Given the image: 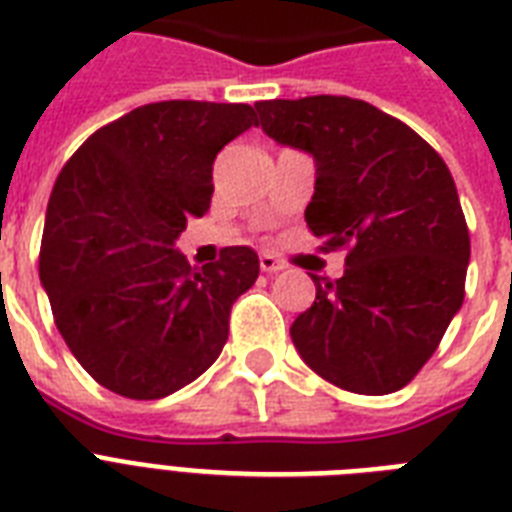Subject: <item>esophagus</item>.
Here are the masks:
<instances>
[{"mask_svg": "<svg viewBox=\"0 0 512 512\" xmlns=\"http://www.w3.org/2000/svg\"><path fill=\"white\" fill-rule=\"evenodd\" d=\"M260 268H263L265 273H279V271H284V263H281V260H276L273 255H268V252H263V255H260Z\"/></svg>", "mask_w": 512, "mask_h": 512, "instance_id": "esophagus-1", "label": "esophagus"}]
</instances>
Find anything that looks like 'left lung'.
I'll use <instances>...</instances> for the list:
<instances>
[{"label": "left lung", "instance_id": "obj_1", "mask_svg": "<svg viewBox=\"0 0 512 512\" xmlns=\"http://www.w3.org/2000/svg\"><path fill=\"white\" fill-rule=\"evenodd\" d=\"M260 127L316 162L305 223L345 273H311L316 300L289 329L303 361L350 393L401 390L462 308L470 236L457 185L425 140L364 100L255 103Z\"/></svg>", "mask_w": 512, "mask_h": 512}]
</instances>
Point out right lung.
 <instances>
[{
  "label": "right lung",
  "instance_id": "add662e5",
  "mask_svg": "<svg viewBox=\"0 0 512 512\" xmlns=\"http://www.w3.org/2000/svg\"><path fill=\"white\" fill-rule=\"evenodd\" d=\"M255 124L247 103H148L100 127L60 170L39 279L58 332L103 388L164 398L220 356L260 260L225 247L191 268L175 241L209 209L220 148Z\"/></svg>",
  "mask_w": 512,
  "mask_h": 512
}]
</instances>
